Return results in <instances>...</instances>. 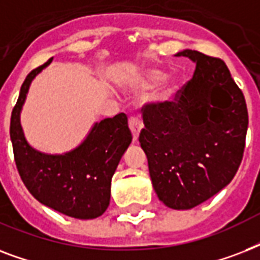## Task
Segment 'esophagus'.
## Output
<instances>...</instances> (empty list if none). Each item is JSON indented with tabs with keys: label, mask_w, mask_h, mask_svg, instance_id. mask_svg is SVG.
I'll list each match as a JSON object with an SVG mask.
<instances>
[{
	"label": "esophagus",
	"mask_w": 260,
	"mask_h": 260,
	"mask_svg": "<svg viewBox=\"0 0 260 260\" xmlns=\"http://www.w3.org/2000/svg\"><path fill=\"white\" fill-rule=\"evenodd\" d=\"M142 121H140V118L138 116H131L129 117V128L132 131V136H134V142H138L139 139V134H140V131H142Z\"/></svg>",
	"instance_id": "esophagus-1"
}]
</instances>
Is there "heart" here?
<instances>
[{
    "instance_id": "b5f03b06",
    "label": "heart",
    "mask_w": 260,
    "mask_h": 260,
    "mask_svg": "<svg viewBox=\"0 0 260 260\" xmlns=\"http://www.w3.org/2000/svg\"><path fill=\"white\" fill-rule=\"evenodd\" d=\"M163 78H165V74H163L160 70H156V69H147V70L143 71L140 77H138L135 85L138 87H150L152 86V85H155V83L160 82ZM174 89H175V81L171 78L165 79V81H162V83L152 91L150 100L152 102H155V104L167 101V100L173 95Z\"/></svg>"
}]
</instances>
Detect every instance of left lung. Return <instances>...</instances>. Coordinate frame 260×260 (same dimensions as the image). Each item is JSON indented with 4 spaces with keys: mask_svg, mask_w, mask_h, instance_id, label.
I'll list each match as a JSON object with an SVG mask.
<instances>
[{
    "mask_svg": "<svg viewBox=\"0 0 260 260\" xmlns=\"http://www.w3.org/2000/svg\"><path fill=\"white\" fill-rule=\"evenodd\" d=\"M175 56L196 63L193 78L174 101L146 105L139 142L159 200L186 210L234 179L244 152L248 112L221 59L193 50Z\"/></svg>",
    "mask_w": 260,
    "mask_h": 260,
    "instance_id": "8db88e82",
    "label": "left lung"
}]
</instances>
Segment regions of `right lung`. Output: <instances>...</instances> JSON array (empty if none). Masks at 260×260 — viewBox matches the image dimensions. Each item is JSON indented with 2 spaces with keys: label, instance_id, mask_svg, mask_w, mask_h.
Segmentation results:
<instances>
[{
  "label": "right lung",
  "instance_id": "1",
  "mask_svg": "<svg viewBox=\"0 0 260 260\" xmlns=\"http://www.w3.org/2000/svg\"><path fill=\"white\" fill-rule=\"evenodd\" d=\"M52 59L26 75L10 117V140L18 174L43 205L70 217H100L110 201L112 177L132 142L124 113L95 122L81 144L64 154H46L26 142L20 114L30 83Z\"/></svg>",
  "mask_w": 260,
  "mask_h": 260
}]
</instances>
